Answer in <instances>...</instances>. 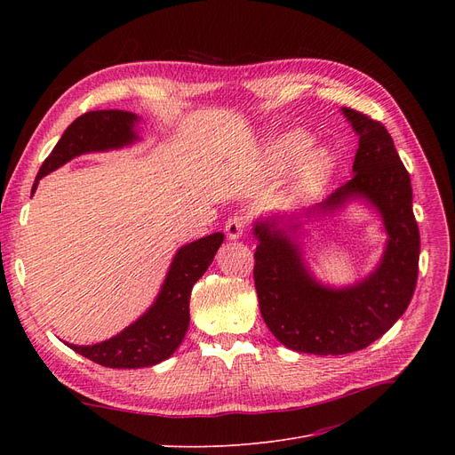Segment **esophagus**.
<instances>
[{
    "label": "esophagus",
    "instance_id": "34e87169",
    "mask_svg": "<svg viewBox=\"0 0 455 455\" xmlns=\"http://www.w3.org/2000/svg\"><path fill=\"white\" fill-rule=\"evenodd\" d=\"M245 228H247V218H245V215H242V213L232 215V218H230V220L227 221V225H225L227 237H228V240H232V242L240 240V237H242L243 232H245Z\"/></svg>",
    "mask_w": 455,
    "mask_h": 455
}]
</instances>
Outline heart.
<instances>
[{"mask_svg": "<svg viewBox=\"0 0 455 455\" xmlns=\"http://www.w3.org/2000/svg\"><path fill=\"white\" fill-rule=\"evenodd\" d=\"M309 136L302 131H290L269 143L266 151V167L271 175H282L291 170L293 164V194L297 197H309L328 182L336 167V158L326 148L309 146Z\"/></svg>", "mask_w": 455, "mask_h": 455, "instance_id": "obj_1", "label": "heart"}]
</instances>
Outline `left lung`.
<instances>
[{"label":"left lung","mask_w":455,"mask_h":455,"mask_svg":"<svg viewBox=\"0 0 455 455\" xmlns=\"http://www.w3.org/2000/svg\"><path fill=\"white\" fill-rule=\"evenodd\" d=\"M360 138L354 177L300 213H269L254 221V285L259 312L273 336L295 352L339 355L379 339L402 317L413 297L420 235L413 215L410 173L387 129L369 116L341 108ZM350 202H363L388 234L377 267L350 286L323 284L303 259L301 227L329 217Z\"/></svg>","instance_id":"left-lung-1"}]
</instances>
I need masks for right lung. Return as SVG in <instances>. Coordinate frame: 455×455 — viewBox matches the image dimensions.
Returning a JSON list of instances; mask_svg holds the SVG:
<instances>
[{
    "mask_svg": "<svg viewBox=\"0 0 455 455\" xmlns=\"http://www.w3.org/2000/svg\"><path fill=\"white\" fill-rule=\"evenodd\" d=\"M140 116L127 110H92L71 124L52 155L47 156L33 184L66 162L86 153H105L129 148L140 140ZM225 240L215 232L182 245L167 269L164 283L148 312L114 338L95 345L66 343L71 350L110 369H141L167 360L182 343L189 326V295L194 283L206 273Z\"/></svg>",
    "mask_w": 455,
    "mask_h": 455,
    "instance_id": "1",
    "label": "right lung"
}]
</instances>
